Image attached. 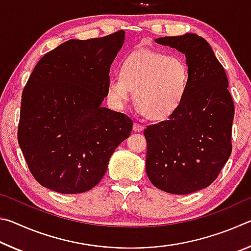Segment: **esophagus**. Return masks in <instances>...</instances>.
<instances>
[{
    "mask_svg": "<svg viewBox=\"0 0 251 251\" xmlns=\"http://www.w3.org/2000/svg\"><path fill=\"white\" fill-rule=\"evenodd\" d=\"M133 129H134V131H136V133H138V131H142L144 129V126L138 124V123H135Z\"/></svg>",
    "mask_w": 251,
    "mask_h": 251,
    "instance_id": "obj_1",
    "label": "esophagus"
}]
</instances>
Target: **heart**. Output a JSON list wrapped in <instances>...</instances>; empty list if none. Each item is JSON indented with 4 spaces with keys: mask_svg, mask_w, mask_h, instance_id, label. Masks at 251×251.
Segmentation results:
<instances>
[{
    "mask_svg": "<svg viewBox=\"0 0 251 251\" xmlns=\"http://www.w3.org/2000/svg\"><path fill=\"white\" fill-rule=\"evenodd\" d=\"M189 75L186 61L178 55L138 50L124 58L120 74L108 78L106 94L114 107L123 109L134 91L139 112L152 121H164L184 103Z\"/></svg>",
    "mask_w": 251,
    "mask_h": 251,
    "instance_id": "1",
    "label": "heart"
}]
</instances>
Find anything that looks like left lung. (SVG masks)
<instances>
[{"label": "left lung", "mask_w": 251, "mask_h": 251, "mask_svg": "<svg viewBox=\"0 0 251 251\" xmlns=\"http://www.w3.org/2000/svg\"><path fill=\"white\" fill-rule=\"evenodd\" d=\"M155 42L185 55L190 77L179 109L144 130L146 173L158 189L187 195L209 186L227 163L235 107L227 75L205 39L186 33Z\"/></svg>", "instance_id": "1"}]
</instances>
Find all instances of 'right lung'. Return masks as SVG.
Returning <instances> with one entry per match:
<instances>
[{
  "instance_id": "1",
  "label": "right lung",
  "mask_w": 251,
  "mask_h": 251,
  "mask_svg": "<svg viewBox=\"0 0 251 251\" xmlns=\"http://www.w3.org/2000/svg\"><path fill=\"white\" fill-rule=\"evenodd\" d=\"M124 41V31L70 40L34 67L22 94L19 144L43 187L61 194L91 190L130 135L133 121L101 106Z\"/></svg>"
}]
</instances>
